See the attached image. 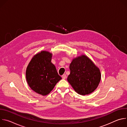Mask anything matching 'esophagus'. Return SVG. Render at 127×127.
Segmentation results:
<instances>
[{
	"mask_svg": "<svg viewBox=\"0 0 127 127\" xmlns=\"http://www.w3.org/2000/svg\"><path fill=\"white\" fill-rule=\"evenodd\" d=\"M62 78H63V79H66V78L67 76H66V74H63V75L62 76Z\"/></svg>",
	"mask_w": 127,
	"mask_h": 127,
	"instance_id": "obj_1",
	"label": "esophagus"
}]
</instances>
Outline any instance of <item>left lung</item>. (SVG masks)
Masks as SVG:
<instances>
[{
	"instance_id": "1",
	"label": "left lung",
	"mask_w": 127,
	"mask_h": 127,
	"mask_svg": "<svg viewBox=\"0 0 127 127\" xmlns=\"http://www.w3.org/2000/svg\"><path fill=\"white\" fill-rule=\"evenodd\" d=\"M67 80L75 91L82 95L94 92L101 79L99 68L85 55L73 59L70 64Z\"/></svg>"
}]
</instances>
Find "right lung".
I'll return each instance as SVG.
<instances>
[{
	"label": "right lung",
	"mask_w": 127,
	"mask_h": 127,
	"mask_svg": "<svg viewBox=\"0 0 127 127\" xmlns=\"http://www.w3.org/2000/svg\"><path fill=\"white\" fill-rule=\"evenodd\" d=\"M52 54L46 51L35 55L26 70V79L31 88L42 95H48L62 78L51 62Z\"/></svg>",
	"instance_id": "1"
}]
</instances>
